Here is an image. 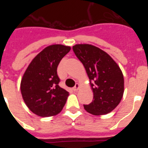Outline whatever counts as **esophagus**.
Returning a JSON list of instances; mask_svg holds the SVG:
<instances>
[{
	"mask_svg": "<svg viewBox=\"0 0 148 148\" xmlns=\"http://www.w3.org/2000/svg\"><path fill=\"white\" fill-rule=\"evenodd\" d=\"M79 87H80V85H79V84H75V86L74 87H73V90L74 91H77V90L79 89Z\"/></svg>",
	"mask_w": 148,
	"mask_h": 148,
	"instance_id": "esophagus-1",
	"label": "esophagus"
}]
</instances>
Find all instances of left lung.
Returning a JSON list of instances; mask_svg holds the SVG:
<instances>
[{
  "label": "left lung",
  "instance_id": "obj_1",
  "mask_svg": "<svg viewBox=\"0 0 148 148\" xmlns=\"http://www.w3.org/2000/svg\"><path fill=\"white\" fill-rule=\"evenodd\" d=\"M73 52L85 68L93 99L84 108L95 116L108 114L118 106L124 93L122 72L108 53L91 44H76Z\"/></svg>",
  "mask_w": 148,
  "mask_h": 148
}]
</instances>
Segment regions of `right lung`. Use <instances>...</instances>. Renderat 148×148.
Masks as SVG:
<instances>
[{"instance_id":"right-lung-1","label":"right lung","mask_w":148,"mask_h":148,"mask_svg":"<svg viewBox=\"0 0 148 148\" xmlns=\"http://www.w3.org/2000/svg\"><path fill=\"white\" fill-rule=\"evenodd\" d=\"M70 47L53 44L44 48L32 59L21 82V91L29 109L38 116L59 113L69 92L59 87L57 67L70 50Z\"/></svg>"}]
</instances>
